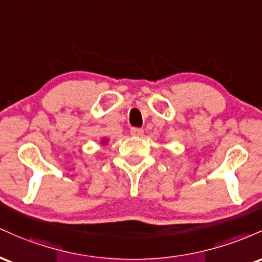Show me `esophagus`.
<instances>
[{"mask_svg": "<svg viewBox=\"0 0 262 262\" xmlns=\"http://www.w3.org/2000/svg\"><path fill=\"white\" fill-rule=\"evenodd\" d=\"M130 134L135 137H141L143 135V130H142V128H139V127H132L130 130Z\"/></svg>", "mask_w": 262, "mask_h": 262, "instance_id": "obj_1", "label": "esophagus"}]
</instances>
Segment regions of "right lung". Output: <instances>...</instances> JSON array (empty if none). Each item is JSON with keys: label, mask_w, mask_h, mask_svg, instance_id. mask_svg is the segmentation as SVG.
Instances as JSON below:
<instances>
[{"label": "right lung", "mask_w": 262, "mask_h": 262, "mask_svg": "<svg viewBox=\"0 0 262 262\" xmlns=\"http://www.w3.org/2000/svg\"><path fill=\"white\" fill-rule=\"evenodd\" d=\"M104 142H106V140H102V143H104Z\"/></svg>", "instance_id": "1"}]
</instances>
